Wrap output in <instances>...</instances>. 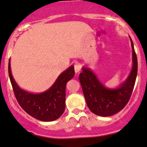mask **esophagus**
Here are the masks:
<instances>
[{"label": "esophagus", "mask_w": 147, "mask_h": 147, "mask_svg": "<svg viewBox=\"0 0 147 147\" xmlns=\"http://www.w3.org/2000/svg\"><path fill=\"white\" fill-rule=\"evenodd\" d=\"M74 70H75L76 73H78L81 70V65L80 64H76V65H74Z\"/></svg>", "instance_id": "1"}]
</instances>
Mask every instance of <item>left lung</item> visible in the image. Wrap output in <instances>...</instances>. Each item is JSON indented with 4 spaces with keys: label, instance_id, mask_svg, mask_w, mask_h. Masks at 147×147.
<instances>
[{
    "label": "left lung",
    "instance_id": "left-lung-1",
    "mask_svg": "<svg viewBox=\"0 0 147 147\" xmlns=\"http://www.w3.org/2000/svg\"><path fill=\"white\" fill-rule=\"evenodd\" d=\"M133 67L131 74L118 88L109 89L102 85L91 69L82 67L79 80L90 111L101 117H109L126 106L134 88L138 74V59L131 38Z\"/></svg>",
    "mask_w": 147,
    "mask_h": 147
}]
</instances>
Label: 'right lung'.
Returning <instances> with one entry per match:
<instances>
[{"label":"right lung","instance_id":"right-lung-1","mask_svg":"<svg viewBox=\"0 0 147 147\" xmlns=\"http://www.w3.org/2000/svg\"><path fill=\"white\" fill-rule=\"evenodd\" d=\"M8 72L11 86L18 103L32 117L43 121L58 119L65 110L66 85L75 74L74 66L62 72L49 90L41 94H32L21 89L11 73L10 59Z\"/></svg>","mask_w":147,"mask_h":147}]
</instances>
